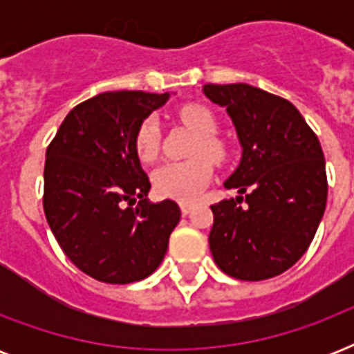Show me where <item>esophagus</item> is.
Wrapping results in <instances>:
<instances>
[{
    "label": "esophagus",
    "instance_id": "esophagus-1",
    "mask_svg": "<svg viewBox=\"0 0 354 354\" xmlns=\"http://www.w3.org/2000/svg\"><path fill=\"white\" fill-rule=\"evenodd\" d=\"M193 207H194L193 204H182V205H180V209H182V215L187 216L189 213H191V211H193Z\"/></svg>",
    "mask_w": 354,
    "mask_h": 354
}]
</instances>
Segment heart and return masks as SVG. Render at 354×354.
Listing matches in <instances>:
<instances>
[{
	"instance_id": "obj_1",
	"label": "heart",
	"mask_w": 354,
	"mask_h": 354,
	"mask_svg": "<svg viewBox=\"0 0 354 354\" xmlns=\"http://www.w3.org/2000/svg\"><path fill=\"white\" fill-rule=\"evenodd\" d=\"M178 118L182 119L187 127H191L198 133V141L193 147V156L187 161H169L158 167L152 172V185L158 196L172 198L183 204L194 202L200 194L204 193L207 183L213 176V165L205 158L222 160L224 147L215 138L216 121L213 113L202 104H183L178 110ZM133 147L138 152L139 160L143 163H152L158 158L160 150V124L156 118H147L136 130ZM206 155L204 156L203 154Z\"/></svg>"
}]
</instances>
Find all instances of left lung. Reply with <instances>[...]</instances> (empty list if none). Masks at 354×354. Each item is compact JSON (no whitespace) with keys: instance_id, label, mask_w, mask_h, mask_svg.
<instances>
[{"instance_id":"obj_1","label":"left lung","mask_w":354,"mask_h":354,"mask_svg":"<svg viewBox=\"0 0 354 354\" xmlns=\"http://www.w3.org/2000/svg\"><path fill=\"white\" fill-rule=\"evenodd\" d=\"M202 91L226 108L242 147L241 163L224 182L241 196L211 205L213 259L235 279L275 277L307 252L324 216L322 145L286 99L250 84H205ZM242 199L246 206L238 205Z\"/></svg>"}]
</instances>
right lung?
<instances>
[{"label": "right lung", "mask_w": 354, "mask_h": 354, "mask_svg": "<svg viewBox=\"0 0 354 354\" xmlns=\"http://www.w3.org/2000/svg\"><path fill=\"white\" fill-rule=\"evenodd\" d=\"M169 97L99 93L66 115L47 147V224L69 261L93 279L128 285L149 277L165 257L182 213L172 200L152 204L147 198L150 182L133 138Z\"/></svg>", "instance_id": "1"}]
</instances>
